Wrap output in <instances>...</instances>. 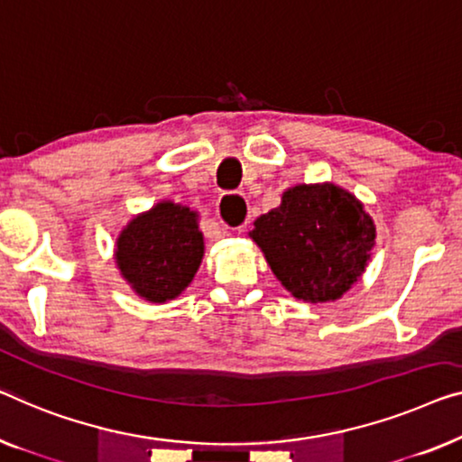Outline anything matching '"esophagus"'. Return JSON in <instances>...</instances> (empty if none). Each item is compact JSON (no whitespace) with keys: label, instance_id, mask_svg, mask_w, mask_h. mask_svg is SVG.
<instances>
[{"label":"esophagus","instance_id":"1","mask_svg":"<svg viewBox=\"0 0 462 462\" xmlns=\"http://www.w3.org/2000/svg\"><path fill=\"white\" fill-rule=\"evenodd\" d=\"M217 212L225 229H244L250 218L247 199L242 193H223L217 204Z\"/></svg>","mask_w":462,"mask_h":462}]
</instances>
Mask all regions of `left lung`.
I'll return each instance as SVG.
<instances>
[{
    "instance_id": "obj_1",
    "label": "left lung",
    "mask_w": 462,
    "mask_h": 462,
    "mask_svg": "<svg viewBox=\"0 0 462 462\" xmlns=\"http://www.w3.org/2000/svg\"><path fill=\"white\" fill-rule=\"evenodd\" d=\"M250 237L293 298L333 302L363 277L375 225L350 191L333 183L296 185L254 223Z\"/></svg>"
}]
</instances>
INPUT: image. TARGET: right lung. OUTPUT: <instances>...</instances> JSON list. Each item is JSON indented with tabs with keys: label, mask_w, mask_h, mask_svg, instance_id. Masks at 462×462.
<instances>
[{
	"label": "right lung",
	"mask_w": 462,
	"mask_h": 462,
	"mask_svg": "<svg viewBox=\"0 0 462 462\" xmlns=\"http://www.w3.org/2000/svg\"><path fill=\"white\" fill-rule=\"evenodd\" d=\"M115 256L120 275L137 296L156 304L175 300L204 256L198 212L172 202L156 204L125 226Z\"/></svg>",
	"instance_id": "1"
}]
</instances>
